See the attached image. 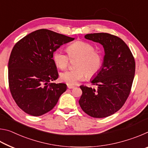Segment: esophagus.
<instances>
[{
  "label": "esophagus",
  "instance_id": "obj_1",
  "mask_svg": "<svg viewBox=\"0 0 148 148\" xmlns=\"http://www.w3.org/2000/svg\"><path fill=\"white\" fill-rule=\"evenodd\" d=\"M67 87H68L69 89H73V88H74V86H69V85H68V86H67Z\"/></svg>",
  "mask_w": 148,
  "mask_h": 148
}]
</instances>
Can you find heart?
Listing matches in <instances>:
<instances>
[{
    "label": "heart",
    "mask_w": 148,
    "mask_h": 148,
    "mask_svg": "<svg viewBox=\"0 0 148 148\" xmlns=\"http://www.w3.org/2000/svg\"><path fill=\"white\" fill-rule=\"evenodd\" d=\"M66 55L61 49L53 53L55 63L61 69L69 66L70 59H77L75 71H66L60 75V79L69 86L76 85L77 82L85 78L86 76L91 77L98 73L101 68L102 56L99 51L95 49L92 44L84 41H76L67 47Z\"/></svg>",
    "instance_id": "b5f03b06"
}]
</instances>
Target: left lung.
I'll return each mask as SVG.
<instances>
[{"mask_svg": "<svg viewBox=\"0 0 148 148\" xmlns=\"http://www.w3.org/2000/svg\"><path fill=\"white\" fill-rule=\"evenodd\" d=\"M85 38L101 44L104 56L102 66L91 82L97 90L81 86L80 107L89 116L102 118L116 113L128 98L135 73L131 50L119 37L108 33L87 34Z\"/></svg>", "mask_w": 148, "mask_h": 148, "instance_id": "1", "label": "left lung"}]
</instances>
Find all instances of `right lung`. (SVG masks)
<instances>
[{"label":"right lung","instance_id":"obj_1","mask_svg":"<svg viewBox=\"0 0 148 148\" xmlns=\"http://www.w3.org/2000/svg\"><path fill=\"white\" fill-rule=\"evenodd\" d=\"M47 29H39L17 42L8 62L12 97L20 108L40 116L53 108L66 90L65 84L50 83L58 78L53 55L60 46L74 40Z\"/></svg>","mask_w":148,"mask_h":148}]
</instances>
